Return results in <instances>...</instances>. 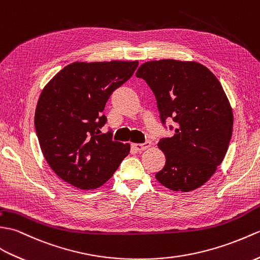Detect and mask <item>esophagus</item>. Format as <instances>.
Segmentation results:
<instances>
[{"instance_id":"1","label":"esophagus","mask_w":260,"mask_h":260,"mask_svg":"<svg viewBox=\"0 0 260 260\" xmlns=\"http://www.w3.org/2000/svg\"><path fill=\"white\" fill-rule=\"evenodd\" d=\"M132 147H134L137 151H143V150H146V149L151 147V141L147 140L145 143H134Z\"/></svg>"}]
</instances>
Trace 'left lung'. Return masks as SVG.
I'll list each match as a JSON object with an SVG mask.
<instances>
[{"instance_id": "obj_1", "label": "left lung", "mask_w": 260, "mask_h": 260, "mask_svg": "<svg viewBox=\"0 0 260 260\" xmlns=\"http://www.w3.org/2000/svg\"><path fill=\"white\" fill-rule=\"evenodd\" d=\"M136 77L152 90L162 123L171 118L177 124L175 135L158 143L166 165L155 179L172 191L201 187L222 162L233 135V109L220 82L198 62L172 59L143 63Z\"/></svg>"}]
</instances>
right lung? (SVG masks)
<instances>
[{
  "mask_svg": "<svg viewBox=\"0 0 260 260\" xmlns=\"http://www.w3.org/2000/svg\"><path fill=\"white\" fill-rule=\"evenodd\" d=\"M138 61L73 62L44 86L34 125L45 160L62 180L79 189L106 183L130 152L129 143L102 134V114L112 92L132 77Z\"/></svg>",
  "mask_w": 260,
  "mask_h": 260,
  "instance_id": "right-lung-1",
  "label": "right lung"
}]
</instances>
